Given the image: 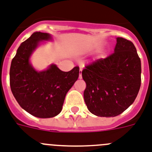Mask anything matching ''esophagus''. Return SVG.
<instances>
[{
	"instance_id": "1",
	"label": "esophagus",
	"mask_w": 152,
	"mask_h": 152,
	"mask_svg": "<svg viewBox=\"0 0 152 152\" xmlns=\"http://www.w3.org/2000/svg\"><path fill=\"white\" fill-rule=\"evenodd\" d=\"M82 71L83 69L81 68L80 69V74H79V78L82 79Z\"/></svg>"
}]
</instances>
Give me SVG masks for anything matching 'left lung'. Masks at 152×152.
Listing matches in <instances>:
<instances>
[{
  "mask_svg": "<svg viewBox=\"0 0 152 152\" xmlns=\"http://www.w3.org/2000/svg\"><path fill=\"white\" fill-rule=\"evenodd\" d=\"M141 59L134 45L117 38L114 52L92 62L82 71L84 100L90 113L116 117L133 104L141 87Z\"/></svg>",
  "mask_w": 152,
  "mask_h": 152,
  "instance_id": "8db88e82",
  "label": "left lung"
}]
</instances>
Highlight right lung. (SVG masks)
<instances>
[{"instance_id": "right-lung-1", "label": "right lung", "mask_w": 152, "mask_h": 152, "mask_svg": "<svg viewBox=\"0 0 152 152\" xmlns=\"http://www.w3.org/2000/svg\"><path fill=\"white\" fill-rule=\"evenodd\" d=\"M51 35L34 32L18 48L10 68V86L14 96L23 109L39 118L58 115L62 109L67 92L79 77L80 68L63 72L52 64L38 72L29 62L31 55L43 40Z\"/></svg>"}]
</instances>
